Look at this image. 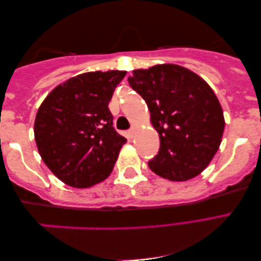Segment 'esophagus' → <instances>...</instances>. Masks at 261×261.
Returning a JSON list of instances; mask_svg holds the SVG:
<instances>
[{
  "label": "esophagus",
  "mask_w": 261,
  "mask_h": 261,
  "mask_svg": "<svg viewBox=\"0 0 261 261\" xmlns=\"http://www.w3.org/2000/svg\"><path fill=\"white\" fill-rule=\"evenodd\" d=\"M135 132H136V127H135V126H132V127H130V129L128 130V135H129L130 138H134Z\"/></svg>",
  "instance_id": "esophagus-1"
}]
</instances>
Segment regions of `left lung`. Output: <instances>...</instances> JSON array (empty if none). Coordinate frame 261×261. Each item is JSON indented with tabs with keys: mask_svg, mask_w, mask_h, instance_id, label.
<instances>
[{
	"mask_svg": "<svg viewBox=\"0 0 261 261\" xmlns=\"http://www.w3.org/2000/svg\"><path fill=\"white\" fill-rule=\"evenodd\" d=\"M146 100L160 135V151L149 168L172 181H185L207 168L219 150L224 130L221 104L195 72L177 65L138 69L128 77Z\"/></svg>",
	"mask_w": 261,
	"mask_h": 261,
	"instance_id": "left-lung-1",
	"label": "left lung"
}]
</instances>
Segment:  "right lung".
Wrapping results in <instances>:
<instances>
[{
    "label": "right lung",
    "instance_id": "1",
    "mask_svg": "<svg viewBox=\"0 0 261 261\" xmlns=\"http://www.w3.org/2000/svg\"><path fill=\"white\" fill-rule=\"evenodd\" d=\"M125 70L84 72L58 85L42 101L34 139L60 180L85 189L112 172L126 139L113 128L109 102Z\"/></svg>",
    "mask_w": 261,
    "mask_h": 261
}]
</instances>
